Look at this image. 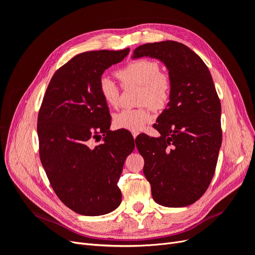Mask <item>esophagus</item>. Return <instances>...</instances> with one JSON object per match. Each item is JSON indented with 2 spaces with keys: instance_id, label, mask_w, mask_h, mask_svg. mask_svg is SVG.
<instances>
[{
  "instance_id": "34e87169",
  "label": "esophagus",
  "mask_w": 255,
  "mask_h": 255,
  "mask_svg": "<svg viewBox=\"0 0 255 255\" xmlns=\"http://www.w3.org/2000/svg\"><path fill=\"white\" fill-rule=\"evenodd\" d=\"M138 134H139V132H132V135H133V137H134V139L138 136Z\"/></svg>"
}]
</instances>
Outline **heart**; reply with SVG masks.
<instances>
[{"label":"heart","instance_id":"heart-1","mask_svg":"<svg viewBox=\"0 0 255 255\" xmlns=\"http://www.w3.org/2000/svg\"><path fill=\"white\" fill-rule=\"evenodd\" d=\"M117 76L123 85H140V103L149 104L153 109H160L168 101L170 81L160 73L159 65L152 59L140 58L130 61L117 71ZM99 91L110 106H117L119 102V87L110 76L103 75L99 81ZM152 119L151 112L146 107L135 110H123L115 115L116 128L132 132L140 130Z\"/></svg>","mask_w":255,"mask_h":255}]
</instances>
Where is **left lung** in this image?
I'll list each match as a JSON object with an SVG mask.
<instances>
[{
	"mask_svg": "<svg viewBox=\"0 0 255 255\" xmlns=\"http://www.w3.org/2000/svg\"><path fill=\"white\" fill-rule=\"evenodd\" d=\"M140 57L161 61L170 81L169 102L153 126L159 136L137 137L143 173L156 203L187 206L206 191L217 165L222 141L219 98L204 61L183 43H145L133 52V59Z\"/></svg>",
	"mask_w": 255,
	"mask_h": 255,
	"instance_id": "8db88e82",
	"label": "left lung"
}]
</instances>
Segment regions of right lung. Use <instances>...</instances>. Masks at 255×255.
<instances>
[{
  "label": "right lung",
  "instance_id": "1",
  "mask_svg": "<svg viewBox=\"0 0 255 255\" xmlns=\"http://www.w3.org/2000/svg\"><path fill=\"white\" fill-rule=\"evenodd\" d=\"M128 52L101 50L74 56L54 73L38 114L44 171L60 201L80 215H105L121 203L117 183L135 143L128 132H110L111 115L99 81ZM99 133L104 142L92 147Z\"/></svg>",
  "mask_w": 255,
  "mask_h": 255
}]
</instances>
